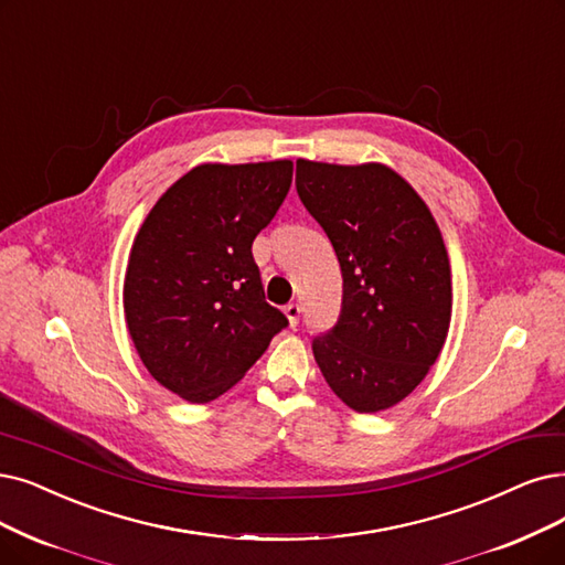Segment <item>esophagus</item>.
I'll list each match as a JSON object with an SVG mask.
<instances>
[{"instance_id":"1","label":"esophagus","mask_w":565,"mask_h":565,"mask_svg":"<svg viewBox=\"0 0 565 565\" xmlns=\"http://www.w3.org/2000/svg\"><path fill=\"white\" fill-rule=\"evenodd\" d=\"M285 318H287L289 327H297L299 318H301V306L299 303H287L285 306Z\"/></svg>"}]
</instances>
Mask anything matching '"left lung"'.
I'll return each mask as SVG.
<instances>
[{
  "label": "left lung",
  "mask_w": 565,
  "mask_h": 565,
  "mask_svg": "<svg viewBox=\"0 0 565 565\" xmlns=\"http://www.w3.org/2000/svg\"><path fill=\"white\" fill-rule=\"evenodd\" d=\"M297 192L343 274L341 318L312 341L315 361L352 411H387L431 371L452 322L438 222L408 180L380 162L297 160Z\"/></svg>",
  "instance_id": "1"
}]
</instances>
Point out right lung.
<instances>
[{"label":"right lung","instance_id":"right-lung-1","mask_svg":"<svg viewBox=\"0 0 565 565\" xmlns=\"http://www.w3.org/2000/svg\"><path fill=\"white\" fill-rule=\"evenodd\" d=\"M289 160L188 171L134 236L125 322L148 373L190 403L232 390L285 324L268 306L253 241L291 185Z\"/></svg>","mask_w":565,"mask_h":565}]
</instances>
